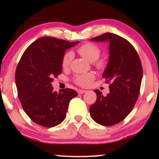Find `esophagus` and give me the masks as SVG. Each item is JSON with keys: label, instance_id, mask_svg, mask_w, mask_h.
Segmentation results:
<instances>
[{"label": "esophagus", "instance_id": "34e87169", "mask_svg": "<svg viewBox=\"0 0 159 159\" xmlns=\"http://www.w3.org/2000/svg\"><path fill=\"white\" fill-rule=\"evenodd\" d=\"M86 92V90H78V93H79V94H83L84 93H85Z\"/></svg>", "mask_w": 159, "mask_h": 159}]
</instances>
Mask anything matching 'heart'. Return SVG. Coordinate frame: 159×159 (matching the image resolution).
I'll return each mask as SVG.
<instances>
[{"label": "heart", "mask_w": 159, "mask_h": 159, "mask_svg": "<svg viewBox=\"0 0 159 159\" xmlns=\"http://www.w3.org/2000/svg\"><path fill=\"white\" fill-rule=\"evenodd\" d=\"M78 53L81 55L82 57L85 58L90 62H94L99 58L101 55V50L97 45L93 43H85L82 45L77 49ZM73 58V53L71 51H68L64 55L62 59V66L64 68H66L69 66L70 63ZM96 65L99 68H103L104 66V62L103 61H99L96 63ZM94 74L88 72L81 74V75H77L74 77V81L77 83L78 85L82 87H87L90 84L93 80H94Z\"/></svg>", "instance_id": "heart-1"}]
</instances>
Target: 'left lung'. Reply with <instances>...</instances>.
Instances as JSON below:
<instances>
[{"mask_svg": "<svg viewBox=\"0 0 159 159\" xmlns=\"http://www.w3.org/2000/svg\"><path fill=\"white\" fill-rule=\"evenodd\" d=\"M93 42L108 43L109 58L103 78L110 82V93L103 96L95 90L96 101L90 107L91 117L103 126H112L124 120L132 111L140 93L143 68L138 54L125 38L107 32Z\"/></svg>", "mask_w": 159, "mask_h": 159, "instance_id": "8db88e82", "label": "left lung"}]
</instances>
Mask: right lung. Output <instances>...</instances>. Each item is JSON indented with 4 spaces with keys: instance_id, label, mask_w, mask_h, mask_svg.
<instances>
[{
    "instance_id": "1",
    "label": "right lung",
    "mask_w": 159,
    "mask_h": 159,
    "mask_svg": "<svg viewBox=\"0 0 159 159\" xmlns=\"http://www.w3.org/2000/svg\"><path fill=\"white\" fill-rule=\"evenodd\" d=\"M53 37L32 43L17 66L15 81L23 109L34 122L45 127L58 125L66 118L67 108L77 93L72 89L53 91V77L62 72V59L67 49L77 45Z\"/></svg>"
}]
</instances>
